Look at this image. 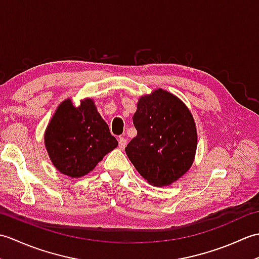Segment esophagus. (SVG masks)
<instances>
[{"label":"esophagus","instance_id":"34e87169","mask_svg":"<svg viewBox=\"0 0 259 259\" xmlns=\"http://www.w3.org/2000/svg\"><path fill=\"white\" fill-rule=\"evenodd\" d=\"M126 146V139L124 137H119V148L121 150H123Z\"/></svg>","mask_w":259,"mask_h":259}]
</instances>
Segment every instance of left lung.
Listing matches in <instances>:
<instances>
[{
  "label": "left lung",
  "instance_id": "8db88e82",
  "mask_svg": "<svg viewBox=\"0 0 259 259\" xmlns=\"http://www.w3.org/2000/svg\"><path fill=\"white\" fill-rule=\"evenodd\" d=\"M137 136L125 153L142 177L156 187L170 186L195 160L197 129L188 107L162 89L139 98L134 115Z\"/></svg>",
  "mask_w": 259,
  "mask_h": 259
}]
</instances>
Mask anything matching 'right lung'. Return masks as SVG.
Instances as JSON below:
<instances>
[{
    "mask_svg": "<svg viewBox=\"0 0 259 259\" xmlns=\"http://www.w3.org/2000/svg\"><path fill=\"white\" fill-rule=\"evenodd\" d=\"M45 145L60 172L80 178L117 148L118 141L110 134L92 99L85 98L75 107L69 98L59 104L49 122Z\"/></svg>",
    "mask_w": 259,
    "mask_h": 259,
    "instance_id": "1",
    "label": "right lung"
}]
</instances>
